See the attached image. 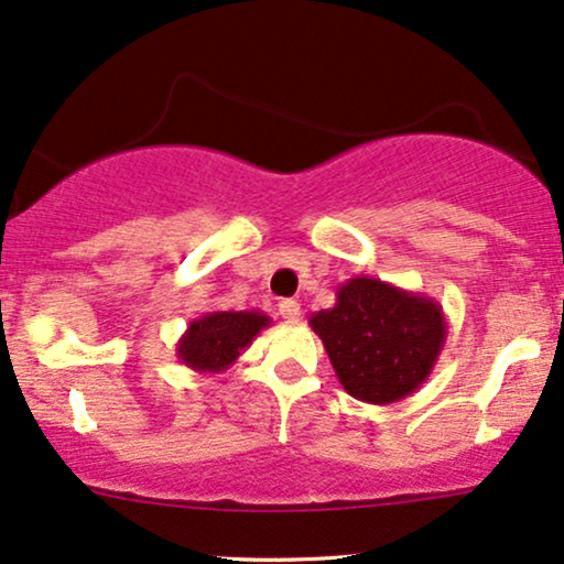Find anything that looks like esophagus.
Returning <instances> with one entry per match:
<instances>
[{
	"label": "esophagus",
	"instance_id": "1",
	"mask_svg": "<svg viewBox=\"0 0 564 564\" xmlns=\"http://www.w3.org/2000/svg\"><path fill=\"white\" fill-rule=\"evenodd\" d=\"M278 310H281V317L289 319V323H294L302 315V304L294 302V299H283L281 304H278Z\"/></svg>",
	"mask_w": 564,
	"mask_h": 564
}]
</instances>
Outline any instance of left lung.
<instances>
[{
  "instance_id": "obj_1",
  "label": "left lung",
  "mask_w": 564,
  "mask_h": 564,
  "mask_svg": "<svg viewBox=\"0 0 564 564\" xmlns=\"http://www.w3.org/2000/svg\"><path fill=\"white\" fill-rule=\"evenodd\" d=\"M330 365L356 401L388 405L416 393L447 338L442 304L380 278L340 283L330 310L310 315Z\"/></svg>"
}]
</instances>
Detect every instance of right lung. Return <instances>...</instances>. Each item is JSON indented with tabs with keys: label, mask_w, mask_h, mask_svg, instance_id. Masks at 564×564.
Wrapping results in <instances>:
<instances>
[{
	"label": "right lung",
	"mask_w": 564,
	"mask_h": 564,
	"mask_svg": "<svg viewBox=\"0 0 564 564\" xmlns=\"http://www.w3.org/2000/svg\"><path fill=\"white\" fill-rule=\"evenodd\" d=\"M270 323L273 319L260 310L205 312L187 325L176 344V356L182 365L199 375H220L239 359L245 348L252 346V340Z\"/></svg>",
	"instance_id": "add662e5"
}]
</instances>
